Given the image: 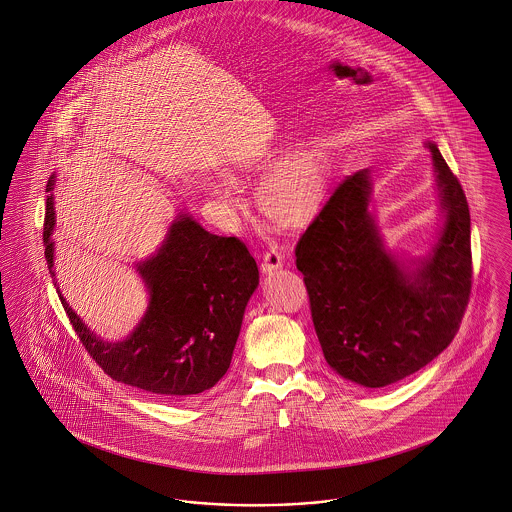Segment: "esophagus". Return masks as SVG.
I'll use <instances>...</instances> for the list:
<instances>
[{"label": "esophagus", "mask_w": 512, "mask_h": 512, "mask_svg": "<svg viewBox=\"0 0 512 512\" xmlns=\"http://www.w3.org/2000/svg\"><path fill=\"white\" fill-rule=\"evenodd\" d=\"M282 265H284V261H282V253H280L278 249H268L267 253L263 255L261 270H263L265 274H270L272 270H276V268H280Z\"/></svg>", "instance_id": "34e87169"}]
</instances>
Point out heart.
<instances>
[{
	"mask_svg": "<svg viewBox=\"0 0 512 512\" xmlns=\"http://www.w3.org/2000/svg\"><path fill=\"white\" fill-rule=\"evenodd\" d=\"M328 186V165L320 149L303 146L290 151L259 192V207L276 226L297 228L315 217ZM209 194L224 205L232 201L230 186L215 178Z\"/></svg>",
	"mask_w": 512,
	"mask_h": 512,
	"instance_id": "b5f03b06",
	"label": "heart"
}]
</instances>
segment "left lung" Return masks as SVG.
<instances>
[{"label": "left lung", "mask_w": 512, "mask_h": 512, "mask_svg": "<svg viewBox=\"0 0 512 512\" xmlns=\"http://www.w3.org/2000/svg\"><path fill=\"white\" fill-rule=\"evenodd\" d=\"M438 188L436 242L422 257L386 247L370 171L347 176L295 247L326 363L363 388H384L453 341L472 288L470 213L457 176L426 142Z\"/></svg>", "instance_id": "left-lung-1"}]
</instances>
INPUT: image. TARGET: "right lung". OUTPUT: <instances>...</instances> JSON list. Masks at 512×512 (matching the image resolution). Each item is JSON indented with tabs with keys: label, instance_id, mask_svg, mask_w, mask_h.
<instances>
[{
	"label": "right lung",
	"instance_id": "obj_1",
	"mask_svg": "<svg viewBox=\"0 0 512 512\" xmlns=\"http://www.w3.org/2000/svg\"><path fill=\"white\" fill-rule=\"evenodd\" d=\"M53 188L55 176L46 188V261L74 332L92 359L113 380L161 399L211 390L230 366L245 307L259 286V268L247 247L238 238L207 232L180 211L163 244L136 265L149 295L144 317L124 340H101L69 307L55 280Z\"/></svg>",
	"mask_w": 512,
	"mask_h": 512
}]
</instances>
